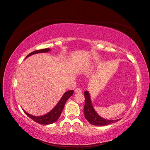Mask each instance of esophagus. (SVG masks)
<instances>
[{
  "mask_svg": "<svg viewBox=\"0 0 150 150\" xmlns=\"http://www.w3.org/2000/svg\"><path fill=\"white\" fill-rule=\"evenodd\" d=\"M75 93H82V90L81 88H77V89H75Z\"/></svg>",
  "mask_w": 150,
  "mask_h": 150,
  "instance_id": "34e87169",
  "label": "esophagus"
}]
</instances>
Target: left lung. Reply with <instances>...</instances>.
Masks as SVG:
<instances>
[{
  "label": "left lung",
  "instance_id": "8db88e82",
  "mask_svg": "<svg viewBox=\"0 0 150 150\" xmlns=\"http://www.w3.org/2000/svg\"><path fill=\"white\" fill-rule=\"evenodd\" d=\"M85 104L84 108V113L85 118L92 125L94 126H106L116 122L120 119L108 120L101 117L95 110L92 104L90 95L88 91H84Z\"/></svg>",
  "mask_w": 150,
  "mask_h": 150
}]
</instances>
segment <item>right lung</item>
<instances>
[{
    "label": "right lung",
    "instance_id": "obj_1",
    "mask_svg": "<svg viewBox=\"0 0 150 150\" xmlns=\"http://www.w3.org/2000/svg\"><path fill=\"white\" fill-rule=\"evenodd\" d=\"M51 50L50 48H46V49H42V50H35L34 52H31L26 57H30L31 55H33L34 54H37V53H47L49 52ZM73 94V90H70L65 92L64 95H62V97L60 98V100L59 101V103L57 104L56 106L54 107L53 109L51 110L50 112L47 113L41 116H35L32 115L30 113H27L26 111H24V113H26L27 115L31 118V119L33 120L35 122H36L39 124H46V125H47V124H53L54 122H55L56 121L58 120L59 117L61 115L62 111L63 110V108L64 107L65 103H66V101L68 100V98L71 96V95Z\"/></svg>",
    "mask_w": 150,
    "mask_h": 150
}]
</instances>
